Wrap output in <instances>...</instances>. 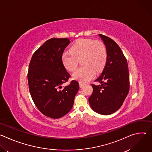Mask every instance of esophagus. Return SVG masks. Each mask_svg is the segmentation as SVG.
Segmentation results:
<instances>
[{"label":"esophagus","mask_w":152,"mask_h":152,"mask_svg":"<svg viewBox=\"0 0 152 152\" xmlns=\"http://www.w3.org/2000/svg\"><path fill=\"white\" fill-rule=\"evenodd\" d=\"M79 86H80V88H82V87H83V86L84 85L82 83H81V82H79Z\"/></svg>","instance_id":"esophagus-1"}]
</instances>
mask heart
I'll return each mask as SVG.
<instances>
[{"mask_svg": "<svg viewBox=\"0 0 152 152\" xmlns=\"http://www.w3.org/2000/svg\"><path fill=\"white\" fill-rule=\"evenodd\" d=\"M70 52L64 53L62 63L69 71H73L77 67L79 61L82 67L76 70L72 75L74 80L86 83L104 69L107 58V50L103 42L92 39H80L70 49Z\"/></svg>", "mask_w": 152, "mask_h": 152, "instance_id": "1", "label": "heart"}]
</instances>
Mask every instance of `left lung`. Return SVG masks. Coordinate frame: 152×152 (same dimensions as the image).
<instances>
[{
    "instance_id": "left-lung-1",
    "label": "left lung",
    "mask_w": 152,
    "mask_h": 152,
    "mask_svg": "<svg viewBox=\"0 0 152 152\" xmlns=\"http://www.w3.org/2000/svg\"><path fill=\"white\" fill-rule=\"evenodd\" d=\"M107 50V61L100 76L95 80L101 85L92 84L93 92L90 104L95 112L110 115L123 104L129 91V72L126 57L111 38L99 34Z\"/></svg>"
}]
</instances>
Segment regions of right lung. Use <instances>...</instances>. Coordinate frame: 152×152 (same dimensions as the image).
Masks as SVG:
<instances>
[{
  "label": "right lung",
  "mask_w": 152,
  "mask_h": 152,
  "mask_svg": "<svg viewBox=\"0 0 152 152\" xmlns=\"http://www.w3.org/2000/svg\"><path fill=\"white\" fill-rule=\"evenodd\" d=\"M69 43L67 38H51L35 52L29 63L28 80L31 97L38 110L52 118H61L71 110L79 89L75 80L59 89L70 77L61 59Z\"/></svg>",
  "instance_id": "right-lung-1"
}]
</instances>
